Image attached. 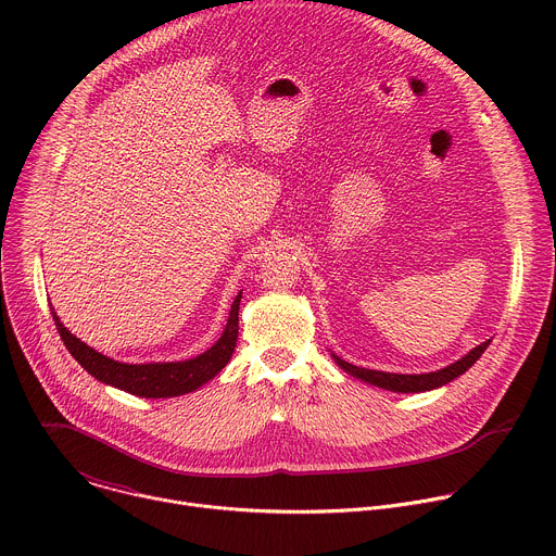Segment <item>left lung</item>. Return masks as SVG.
<instances>
[{"mask_svg": "<svg viewBox=\"0 0 556 556\" xmlns=\"http://www.w3.org/2000/svg\"><path fill=\"white\" fill-rule=\"evenodd\" d=\"M491 345V339L484 341L482 345L472 348L468 354H464L459 361L442 367V369H435V371H427V374H393V371H378V369H365V367H356L343 358H339L337 354H332L334 363L345 369L350 376L354 378H361L363 382H369L374 387H380V389H387V391H395V393H420V391H431V389H438L451 380H455L457 376H462L464 371H468V367L475 365V361H478L484 350Z\"/></svg>", "mask_w": 556, "mask_h": 556, "instance_id": "obj_1", "label": "left lung"}]
</instances>
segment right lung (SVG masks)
I'll use <instances>...</instances> for the list:
<instances>
[{"mask_svg": "<svg viewBox=\"0 0 556 556\" xmlns=\"http://www.w3.org/2000/svg\"><path fill=\"white\" fill-rule=\"evenodd\" d=\"M240 301L242 292L235 296L228 321L222 332V337L200 356L187 358V361H172V363H121L114 361L81 339H76L56 316L52 309L54 326L61 334L63 345L67 352L78 361L88 374H92L97 380L112 384L121 391H127L131 395H140V399H176V395L189 393L206 384L211 378H215L226 363L230 361L237 343V330H240Z\"/></svg>", "mask_w": 556, "mask_h": 556, "instance_id": "obj_1", "label": "right lung"}]
</instances>
